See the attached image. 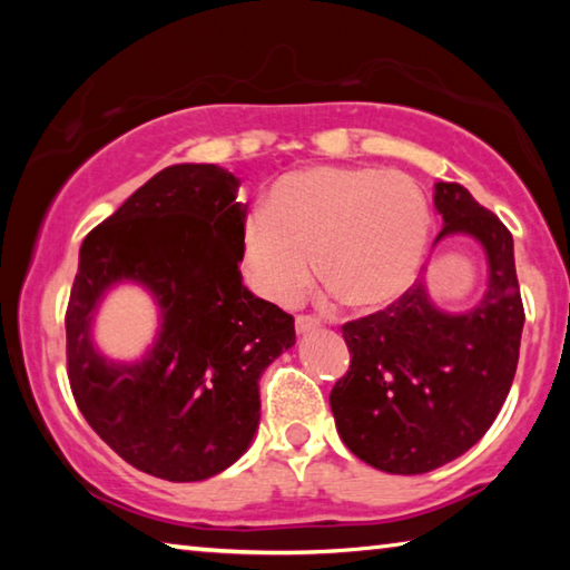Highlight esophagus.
<instances>
[{
    "mask_svg": "<svg viewBox=\"0 0 570 570\" xmlns=\"http://www.w3.org/2000/svg\"><path fill=\"white\" fill-rule=\"evenodd\" d=\"M316 326H320V320H314V316H296V332L298 334H308V332H314Z\"/></svg>",
    "mask_w": 570,
    "mask_h": 570,
    "instance_id": "esophagus-1",
    "label": "esophagus"
}]
</instances>
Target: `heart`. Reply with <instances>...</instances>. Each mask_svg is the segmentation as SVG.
<instances>
[{
    "label": "heart",
    "mask_w": 570,
    "mask_h": 570,
    "mask_svg": "<svg viewBox=\"0 0 570 570\" xmlns=\"http://www.w3.org/2000/svg\"><path fill=\"white\" fill-rule=\"evenodd\" d=\"M430 236V204L400 170L314 166L276 183L268 210L244 228V264L276 304H294L316 276L356 312L400 298L417 278Z\"/></svg>",
    "instance_id": "b5f03b06"
}]
</instances>
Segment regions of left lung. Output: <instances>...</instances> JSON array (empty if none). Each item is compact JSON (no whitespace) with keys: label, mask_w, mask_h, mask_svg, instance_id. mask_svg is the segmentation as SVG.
Returning <instances> with one entry per match:
<instances>
[{"label":"left lung","mask_w":570,"mask_h":570,"mask_svg":"<svg viewBox=\"0 0 570 570\" xmlns=\"http://www.w3.org/2000/svg\"><path fill=\"white\" fill-rule=\"evenodd\" d=\"M445 226L485 250L488 292L465 314L438 308L417 282L382 312L342 326L350 372L330 404L356 458L392 475H420L460 458L485 435L515 377L523 302L513 236L460 183H435Z\"/></svg>","instance_id":"1"}]
</instances>
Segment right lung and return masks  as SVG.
Here are the masks:
<instances>
[{
  "mask_svg": "<svg viewBox=\"0 0 570 570\" xmlns=\"http://www.w3.org/2000/svg\"><path fill=\"white\" fill-rule=\"evenodd\" d=\"M210 163L153 176L82 240L65 314L67 377L90 428L148 475L196 482L244 455L262 417L258 380L294 346V316L240 282L248 206ZM146 285L161 308L140 363L105 361L91 342L104 292Z\"/></svg>",
  "mask_w": 570,
  "mask_h": 570,
  "instance_id": "right-lung-1",
  "label": "right lung"
}]
</instances>
